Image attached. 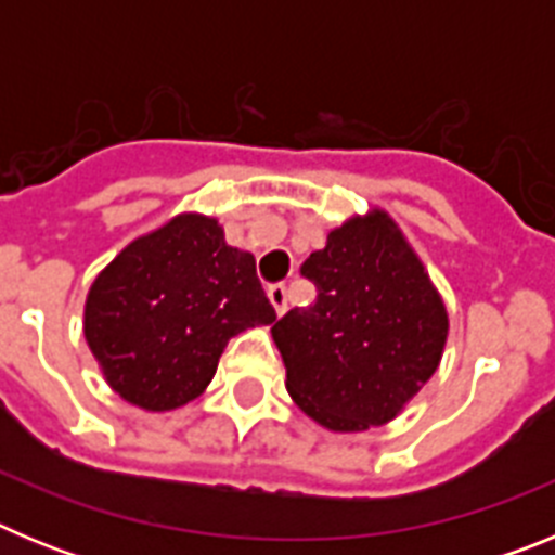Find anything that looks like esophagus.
<instances>
[{
	"instance_id": "1",
	"label": "esophagus",
	"mask_w": 555,
	"mask_h": 555,
	"mask_svg": "<svg viewBox=\"0 0 555 555\" xmlns=\"http://www.w3.org/2000/svg\"><path fill=\"white\" fill-rule=\"evenodd\" d=\"M269 300H272L274 311L278 313H286L288 311V288L286 283H272V286L267 288Z\"/></svg>"
}]
</instances>
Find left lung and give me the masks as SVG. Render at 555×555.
Wrapping results in <instances>:
<instances>
[{"instance_id":"1","label":"left lung","mask_w":555,"mask_h":555,"mask_svg":"<svg viewBox=\"0 0 555 555\" xmlns=\"http://www.w3.org/2000/svg\"><path fill=\"white\" fill-rule=\"evenodd\" d=\"M317 300L272 325L292 400L331 430L395 420L439 366L448 311L403 233L375 210L306 258Z\"/></svg>"}]
</instances>
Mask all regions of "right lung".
Listing matches in <instances>:
<instances>
[{"label":"right lung","mask_w":555,"mask_h":555,"mask_svg":"<svg viewBox=\"0 0 555 555\" xmlns=\"http://www.w3.org/2000/svg\"><path fill=\"white\" fill-rule=\"evenodd\" d=\"M278 320L255 258L217 219L183 214L127 244L86 300V338L105 380L146 411L185 405L235 333Z\"/></svg>","instance_id":"right-lung-1"}]
</instances>
